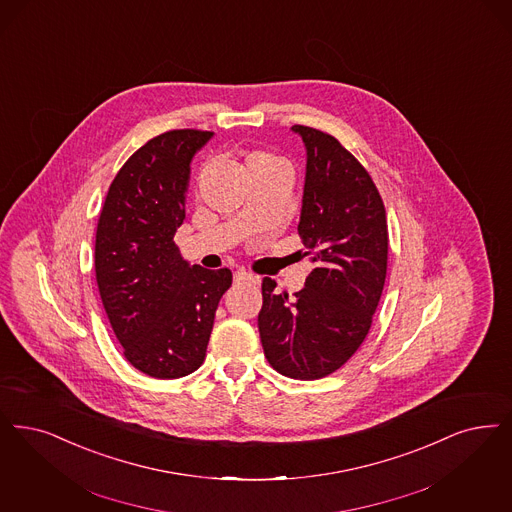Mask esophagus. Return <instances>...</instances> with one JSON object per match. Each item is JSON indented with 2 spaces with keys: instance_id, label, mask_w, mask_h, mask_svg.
Instances as JSON below:
<instances>
[{
  "instance_id": "34e87169",
  "label": "esophagus",
  "mask_w": 512,
  "mask_h": 512,
  "mask_svg": "<svg viewBox=\"0 0 512 512\" xmlns=\"http://www.w3.org/2000/svg\"><path fill=\"white\" fill-rule=\"evenodd\" d=\"M234 282H247V284H257L259 280H257V276L249 274V272H246V270H238V272L234 274Z\"/></svg>"
}]
</instances>
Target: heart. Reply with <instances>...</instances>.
I'll return each mask as SVG.
<instances>
[{
    "instance_id": "1",
    "label": "heart",
    "mask_w": 512,
    "mask_h": 512,
    "mask_svg": "<svg viewBox=\"0 0 512 512\" xmlns=\"http://www.w3.org/2000/svg\"><path fill=\"white\" fill-rule=\"evenodd\" d=\"M276 167H286V164H284L282 158H278V156L272 154V152L255 150V152L247 154L246 171L249 177H255V175H259V173H265V171L276 169Z\"/></svg>"
}]
</instances>
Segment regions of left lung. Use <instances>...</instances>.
<instances>
[{
    "label": "left lung",
    "mask_w": 512,
    "mask_h": 512,
    "mask_svg": "<svg viewBox=\"0 0 512 512\" xmlns=\"http://www.w3.org/2000/svg\"><path fill=\"white\" fill-rule=\"evenodd\" d=\"M291 129L307 148L297 230L314 268L293 295L263 280L259 333L272 368L312 381L337 371L364 343L387 278L389 228L364 165L324 131Z\"/></svg>",
    "instance_id": "8db88e82"
}]
</instances>
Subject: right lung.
Wrapping results in <instances>:
<instances>
[{
  "instance_id": "1",
  "label": "right lung",
  "mask_w": 512,
  "mask_h": 512,
  "mask_svg": "<svg viewBox=\"0 0 512 512\" xmlns=\"http://www.w3.org/2000/svg\"><path fill=\"white\" fill-rule=\"evenodd\" d=\"M211 131L173 129L141 146L108 188L95 240V274L123 356L156 379L204 364L228 268L188 265L173 236L184 221L194 154Z\"/></svg>"
}]
</instances>
